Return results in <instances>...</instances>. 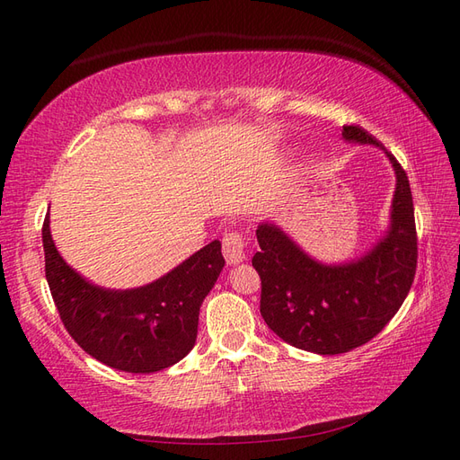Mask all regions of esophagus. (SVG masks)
Here are the masks:
<instances>
[{
	"label": "esophagus",
	"instance_id": "obj_1",
	"mask_svg": "<svg viewBox=\"0 0 460 460\" xmlns=\"http://www.w3.org/2000/svg\"><path fill=\"white\" fill-rule=\"evenodd\" d=\"M222 253H225L226 262L232 264V267L245 261V242L238 232H230L225 235V240H222Z\"/></svg>",
	"mask_w": 460,
	"mask_h": 460
}]
</instances>
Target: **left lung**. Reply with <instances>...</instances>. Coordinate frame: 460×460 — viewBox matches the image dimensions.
Listing matches in <instances>:
<instances>
[{
    "instance_id": "obj_1",
    "label": "left lung",
    "mask_w": 460,
    "mask_h": 460,
    "mask_svg": "<svg viewBox=\"0 0 460 460\" xmlns=\"http://www.w3.org/2000/svg\"><path fill=\"white\" fill-rule=\"evenodd\" d=\"M343 140L385 153L395 191L385 232L360 257L324 262L309 255L274 220L257 226L261 314L286 343L316 355H338L370 341L405 301L416 270V228L405 171L382 144L358 127Z\"/></svg>"
}]
</instances>
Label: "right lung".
<instances>
[{
    "mask_svg": "<svg viewBox=\"0 0 460 460\" xmlns=\"http://www.w3.org/2000/svg\"><path fill=\"white\" fill-rule=\"evenodd\" d=\"M41 242L55 307L88 355L122 372L151 374L176 365L193 349L203 299L225 267L218 240L157 280L128 289L97 286L76 272L55 247L49 215Z\"/></svg>",
    "mask_w": 460,
    "mask_h": 460,
    "instance_id": "1",
    "label": "right lung"
}]
</instances>
